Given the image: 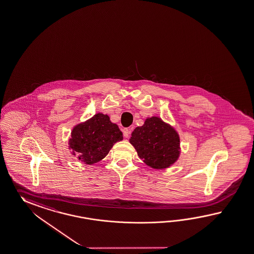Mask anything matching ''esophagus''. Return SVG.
I'll return each mask as SVG.
<instances>
[{
  "mask_svg": "<svg viewBox=\"0 0 254 254\" xmlns=\"http://www.w3.org/2000/svg\"><path fill=\"white\" fill-rule=\"evenodd\" d=\"M131 133V129L130 128H124L123 130V134H124L125 137H128Z\"/></svg>",
  "mask_w": 254,
  "mask_h": 254,
  "instance_id": "esophagus-1",
  "label": "esophagus"
}]
</instances>
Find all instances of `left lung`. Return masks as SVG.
I'll return each instance as SVG.
<instances>
[{
    "instance_id": "8db88e82",
    "label": "left lung",
    "mask_w": 254,
    "mask_h": 254,
    "mask_svg": "<svg viewBox=\"0 0 254 254\" xmlns=\"http://www.w3.org/2000/svg\"><path fill=\"white\" fill-rule=\"evenodd\" d=\"M129 142L139 158L153 169L170 167L179 158L178 133L157 117L147 118L143 126L136 127Z\"/></svg>"
}]
</instances>
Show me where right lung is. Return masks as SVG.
<instances>
[{"label": "right lung", "instance_id": "right-lung-1", "mask_svg": "<svg viewBox=\"0 0 254 254\" xmlns=\"http://www.w3.org/2000/svg\"><path fill=\"white\" fill-rule=\"evenodd\" d=\"M123 139V134L107 115L96 114L84 123L75 126L68 140L72 154L86 164L103 160L115 143Z\"/></svg>", "mask_w": 254, "mask_h": 254}]
</instances>
